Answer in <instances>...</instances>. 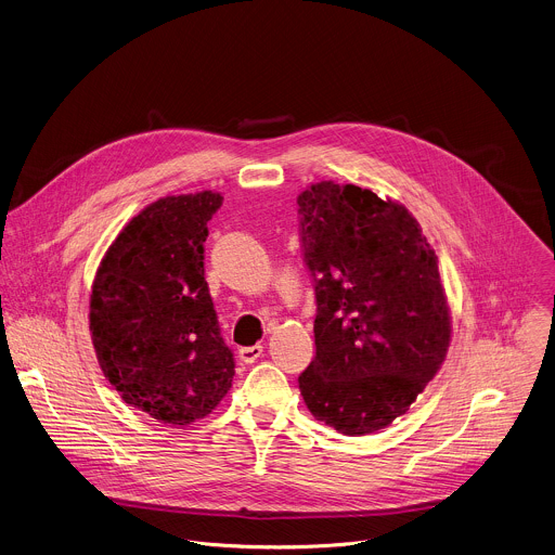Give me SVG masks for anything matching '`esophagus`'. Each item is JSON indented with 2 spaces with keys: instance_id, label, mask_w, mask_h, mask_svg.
Masks as SVG:
<instances>
[{
  "instance_id": "1",
  "label": "esophagus",
  "mask_w": 555,
  "mask_h": 555,
  "mask_svg": "<svg viewBox=\"0 0 555 555\" xmlns=\"http://www.w3.org/2000/svg\"><path fill=\"white\" fill-rule=\"evenodd\" d=\"M237 356H240L242 362L253 364L257 358L263 356V345L257 343V345H253V347H240V349H237Z\"/></svg>"
}]
</instances>
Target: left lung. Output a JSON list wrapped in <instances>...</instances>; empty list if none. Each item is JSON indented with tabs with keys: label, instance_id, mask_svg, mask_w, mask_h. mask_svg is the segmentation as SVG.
I'll list each match as a JSON object with an SVG mask.
<instances>
[{
	"label": "left lung",
	"instance_id": "left-lung-1",
	"mask_svg": "<svg viewBox=\"0 0 555 555\" xmlns=\"http://www.w3.org/2000/svg\"><path fill=\"white\" fill-rule=\"evenodd\" d=\"M298 206L318 298V351L300 395L338 434L369 436L442 369L452 318L438 255L403 204L369 189L324 180Z\"/></svg>",
	"mask_w": 555,
	"mask_h": 555
}]
</instances>
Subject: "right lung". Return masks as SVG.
Returning a JSON list of instances; mask_svg holds the SVG:
<instances>
[{
	"label": "right lung",
	"instance_id": "1",
	"mask_svg": "<svg viewBox=\"0 0 555 555\" xmlns=\"http://www.w3.org/2000/svg\"><path fill=\"white\" fill-rule=\"evenodd\" d=\"M222 195H167L121 227L92 281L90 333L103 375L163 425L206 418L229 392L224 345L204 276L208 221Z\"/></svg>",
	"mask_w": 555,
	"mask_h": 555
}]
</instances>
